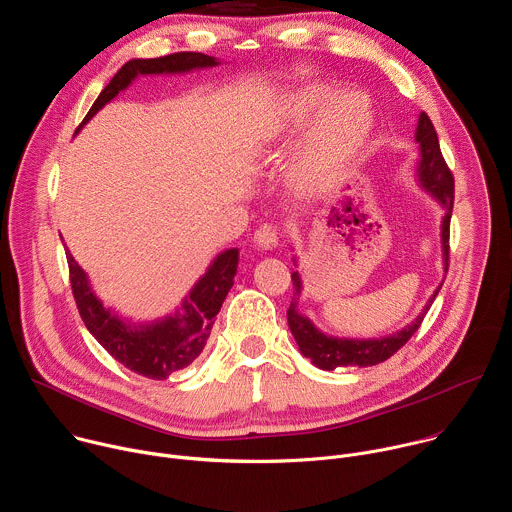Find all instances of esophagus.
Segmentation results:
<instances>
[{"mask_svg": "<svg viewBox=\"0 0 512 512\" xmlns=\"http://www.w3.org/2000/svg\"><path fill=\"white\" fill-rule=\"evenodd\" d=\"M253 241H255V245H257L259 249H273V247L277 245V241H279V231H277V227L265 223V225H261V227L255 231Z\"/></svg>", "mask_w": 512, "mask_h": 512, "instance_id": "1", "label": "esophagus"}]
</instances>
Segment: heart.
<instances>
[{
	"mask_svg": "<svg viewBox=\"0 0 512 512\" xmlns=\"http://www.w3.org/2000/svg\"><path fill=\"white\" fill-rule=\"evenodd\" d=\"M319 115L294 162V178L302 186H318L334 176L358 150L371 131L369 101L358 93H342L312 85L291 95L281 109V129H296Z\"/></svg>",
	"mask_w": 512,
	"mask_h": 512,
	"instance_id": "1",
	"label": "heart"
}]
</instances>
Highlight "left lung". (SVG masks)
I'll use <instances>...</instances> for the list:
<instances>
[{"mask_svg": "<svg viewBox=\"0 0 512 512\" xmlns=\"http://www.w3.org/2000/svg\"><path fill=\"white\" fill-rule=\"evenodd\" d=\"M415 139L419 143V166H417V178L421 186L431 192L437 200H440L446 208V216L442 223V245H444V259H446V271L450 261V218L454 208V174L448 168L442 150H440V139H437L435 127L427 113L419 115L417 121V133ZM291 281H294V300L289 304L287 310V324L291 334H294L302 354L310 358L318 369L334 371L338 367H373V364L385 362L391 358L399 348L407 344V340L419 330L431 302L435 300L437 291L427 302L425 310L401 332L379 338V340H350V338H334L322 334L306 316L298 312V296L302 291V279L298 271L291 273Z\"/></svg>", "mask_w": 512, "mask_h": 512, "instance_id": "left-lung-1", "label": "left lung"}]
</instances>
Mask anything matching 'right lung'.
<instances>
[{
	"mask_svg": "<svg viewBox=\"0 0 512 512\" xmlns=\"http://www.w3.org/2000/svg\"><path fill=\"white\" fill-rule=\"evenodd\" d=\"M218 62L200 52H174L160 58H135L125 62L111 83L101 91L81 125H85L105 103L127 89L137 75H162V72H188L208 68ZM81 129V127H79ZM77 129V131H79ZM72 296L87 330L125 369L154 381H164L172 373L196 360L210 336L216 314L235 283L239 249L218 255L184 300L180 312L154 324L129 326L113 316L93 294L87 273L66 251Z\"/></svg>",
	"mask_w": 512,
	"mask_h": 512,
	"instance_id": "right-lung-1",
	"label": "right lung"
}]
</instances>
